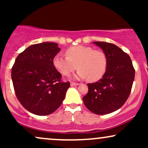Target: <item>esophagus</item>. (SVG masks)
Wrapping results in <instances>:
<instances>
[{"label":"esophagus","instance_id":"34e87169","mask_svg":"<svg viewBox=\"0 0 148 148\" xmlns=\"http://www.w3.org/2000/svg\"><path fill=\"white\" fill-rule=\"evenodd\" d=\"M70 85L72 86H79V84H78V83H74V82H71Z\"/></svg>","mask_w":148,"mask_h":148}]
</instances>
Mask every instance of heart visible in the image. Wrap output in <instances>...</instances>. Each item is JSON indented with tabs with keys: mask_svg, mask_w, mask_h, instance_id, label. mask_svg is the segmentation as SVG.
I'll use <instances>...</instances> for the list:
<instances>
[{
	"mask_svg": "<svg viewBox=\"0 0 148 148\" xmlns=\"http://www.w3.org/2000/svg\"><path fill=\"white\" fill-rule=\"evenodd\" d=\"M66 56L58 54L53 58L54 67L63 76H68L77 67L76 77L95 82L103 77L106 72L108 61L105 53L90 47L73 46L64 51Z\"/></svg>",
	"mask_w": 148,
	"mask_h": 148,
	"instance_id": "heart-1",
	"label": "heart"
}]
</instances>
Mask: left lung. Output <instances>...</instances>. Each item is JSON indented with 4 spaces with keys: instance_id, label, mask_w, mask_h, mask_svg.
<instances>
[{
    "instance_id": "obj_1",
    "label": "left lung",
    "mask_w": 148,
    "mask_h": 148,
    "mask_svg": "<svg viewBox=\"0 0 148 148\" xmlns=\"http://www.w3.org/2000/svg\"><path fill=\"white\" fill-rule=\"evenodd\" d=\"M104 52L108 66L97 82L88 84V92L83 97L85 106L97 115H105L119 109L126 102L135 76L132 60L113 44L94 42Z\"/></svg>"
}]
</instances>
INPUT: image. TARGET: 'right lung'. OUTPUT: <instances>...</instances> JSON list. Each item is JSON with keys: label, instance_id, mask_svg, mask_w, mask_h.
<instances>
[{"label": "right lung", "instance_id": "add662e5", "mask_svg": "<svg viewBox=\"0 0 148 148\" xmlns=\"http://www.w3.org/2000/svg\"><path fill=\"white\" fill-rule=\"evenodd\" d=\"M60 51L54 42L35 44L18 54L12 68V80L16 97L26 110L37 115L53 113L62 104L69 81L53 64Z\"/></svg>", "mask_w": 148, "mask_h": 148}]
</instances>
